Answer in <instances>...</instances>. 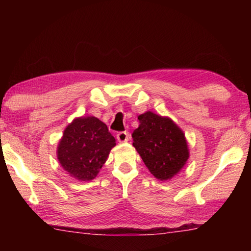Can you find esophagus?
<instances>
[{
    "mask_svg": "<svg viewBox=\"0 0 251 251\" xmlns=\"http://www.w3.org/2000/svg\"><path fill=\"white\" fill-rule=\"evenodd\" d=\"M117 141L120 143H125V142H128L129 139V133L128 131H120V133L117 134Z\"/></svg>",
    "mask_w": 251,
    "mask_h": 251,
    "instance_id": "obj_1",
    "label": "esophagus"
}]
</instances>
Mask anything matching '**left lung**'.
I'll return each instance as SVG.
<instances>
[{"instance_id":"8db88e82","label":"left lung","mask_w":251,"mask_h":251,"mask_svg":"<svg viewBox=\"0 0 251 251\" xmlns=\"http://www.w3.org/2000/svg\"><path fill=\"white\" fill-rule=\"evenodd\" d=\"M133 145L150 172L160 180L176 175L189 157L185 135L171 118L151 112L138 116Z\"/></svg>"}]
</instances>
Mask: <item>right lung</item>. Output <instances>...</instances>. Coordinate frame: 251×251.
<instances>
[{"instance_id": "1", "label": "right lung", "mask_w": 251, "mask_h": 251, "mask_svg": "<svg viewBox=\"0 0 251 251\" xmlns=\"http://www.w3.org/2000/svg\"><path fill=\"white\" fill-rule=\"evenodd\" d=\"M115 145V138L103 122L94 116L79 117L65 128L57 147V158L72 177L92 180Z\"/></svg>"}]
</instances>
